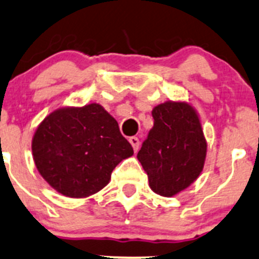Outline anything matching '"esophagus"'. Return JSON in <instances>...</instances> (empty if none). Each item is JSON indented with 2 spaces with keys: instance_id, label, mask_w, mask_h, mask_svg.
<instances>
[{
  "instance_id": "esophagus-1",
  "label": "esophagus",
  "mask_w": 259,
  "mask_h": 259,
  "mask_svg": "<svg viewBox=\"0 0 259 259\" xmlns=\"http://www.w3.org/2000/svg\"><path fill=\"white\" fill-rule=\"evenodd\" d=\"M129 143L132 144L133 149H134V151L137 152L139 150V146H140V141H139V139L137 137L129 138Z\"/></svg>"
}]
</instances>
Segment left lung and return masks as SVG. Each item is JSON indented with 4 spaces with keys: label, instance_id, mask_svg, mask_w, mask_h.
Returning a JSON list of instances; mask_svg holds the SVG:
<instances>
[{
    "label": "left lung",
    "instance_id": "1",
    "mask_svg": "<svg viewBox=\"0 0 259 259\" xmlns=\"http://www.w3.org/2000/svg\"><path fill=\"white\" fill-rule=\"evenodd\" d=\"M154 126L138 152L157 195L171 197L201 174L207 144L200 119L187 103L166 102L152 109Z\"/></svg>",
    "mask_w": 259,
    "mask_h": 259
}]
</instances>
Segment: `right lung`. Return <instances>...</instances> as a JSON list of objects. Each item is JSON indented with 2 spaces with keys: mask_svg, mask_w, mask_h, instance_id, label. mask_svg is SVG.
<instances>
[{
  "mask_svg": "<svg viewBox=\"0 0 259 259\" xmlns=\"http://www.w3.org/2000/svg\"><path fill=\"white\" fill-rule=\"evenodd\" d=\"M32 152L38 171L54 190L87 197L107 186L115 166L134 150L115 119L94 103L50 114L34 133Z\"/></svg>",
  "mask_w": 259,
  "mask_h": 259,
  "instance_id": "add662e5",
  "label": "right lung"
}]
</instances>
